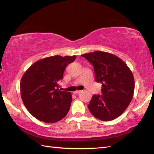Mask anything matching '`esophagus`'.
<instances>
[{"mask_svg":"<svg viewBox=\"0 0 154 154\" xmlns=\"http://www.w3.org/2000/svg\"><path fill=\"white\" fill-rule=\"evenodd\" d=\"M82 91H75L73 92L74 94H79V93H80Z\"/></svg>","mask_w":154,"mask_h":154,"instance_id":"esophagus-1","label":"esophagus"}]
</instances>
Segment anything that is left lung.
<instances>
[{"label":"left lung","mask_w":154,"mask_h":154,"mask_svg":"<svg viewBox=\"0 0 154 154\" xmlns=\"http://www.w3.org/2000/svg\"><path fill=\"white\" fill-rule=\"evenodd\" d=\"M93 66L96 82L102 84V95H93L87 105L92 115L102 121L120 116L133 98L135 81L128 65L118 57L97 51L81 55Z\"/></svg>","instance_id":"1"}]
</instances>
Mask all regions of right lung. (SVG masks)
<instances>
[{
	"label": "right lung",
	"instance_id": "add662e5",
	"mask_svg": "<svg viewBox=\"0 0 154 154\" xmlns=\"http://www.w3.org/2000/svg\"><path fill=\"white\" fill-rule=\"evenodd\" d=\"M76 56L55 55L35 62L24 73L20 81L23 103L36 119L53 123L67 116L72 101L71 93L61 91L59 81Z\"/></svg>",
	"mask_w": 154,
	"mask_h": 154
}]
</instances>
